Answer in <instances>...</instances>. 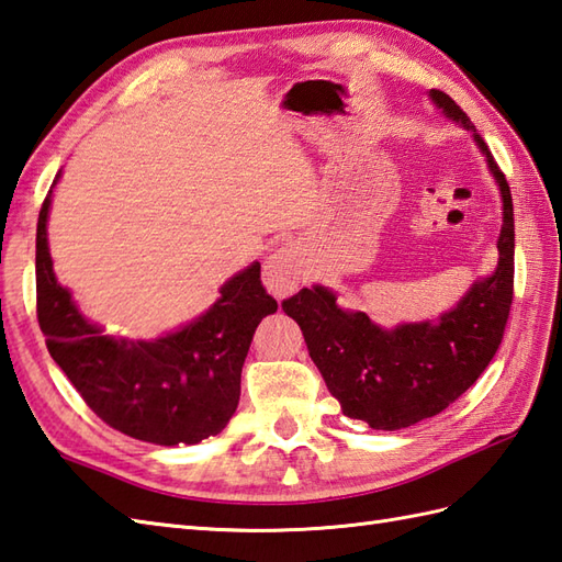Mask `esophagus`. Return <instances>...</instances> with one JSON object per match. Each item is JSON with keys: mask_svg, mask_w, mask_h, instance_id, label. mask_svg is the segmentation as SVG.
Wrapping results in <instances>:
<instances>
[{"mask_svg": "<svg viewBox=\"0 0 562 562\" xmlns=\"http://www.w3.org/2000/svg\"><path fill=\"white\" fill-rule=\"evenodd\" d=\"M305 279V262L303 255L297 252L293 245H283L273 255L267 257L262 281L265 289L277 297L283 300L297 291V285Z\"/></svg>", "mask_w": 562, "mask_h": 562, "instance_id": "34e87169", "label": "esophagus"}]
</instances>
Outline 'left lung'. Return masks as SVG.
Returning a JSON list of instances; mask_svg holds the SVG:
<instances>
[{"mask_svg": "<svg viewBox=\"0 0 562 562\" xmlns=\"http://www.w3.org/2000/svg\"><path fill=\"white\" fill-rule=\"evenodd\" d=\"M436 106L474 135L503 198L498 267L476 281L460 303L431 324L381 328L364 312L336 305L324 285L303 289L281 307L303 328L312 362L322 372L328 393L344 415L362 419L372 429L395 431L439 415L482 376L494 358L513 305L515 218L505 173L462 112L441 90H429Z\"/></svg>", "mask_w": 562, "mask_h": 562, "instance_id": "left-lung-1", "label": "left lung"}]
</instances>
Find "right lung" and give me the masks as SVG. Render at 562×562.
I'll use <instances>...</instances> for the list:
<instances>
[{
    "instance_id": "1",
    "label": "right lung",
    "mask_w": 562,
    "mask_h": 562,
    "mask_svg": "<svg viewBox=\"0 0 562 562\" xmlns=\"http://www.w3.org/2000/svg\"><path fill=\"white\" fill-rule=\"evenodd\" d=\"M49 195L37 218L35 289L52 360L94 415L133 439L178 446L222 431L240 401V372L255 328L279 307L259 279V262L226 281L222 297L181 331L157 340L104 336L54 277Z\"/></svg>"
}]
</instances>
